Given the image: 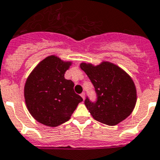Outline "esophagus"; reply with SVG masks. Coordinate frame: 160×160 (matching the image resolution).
Here are the masks:
<instances>
[{"instance_id":"obj_1","label":"esophagus","mask_w":160,"mask_h":160,"mask_svg":"<svg viewBox=\"0 0 160 160\" xmlns=\"http://www.w3.org/2000/svg\"><path fill=\"white\" fill-rule=\"evenodd\" d=\"M80 96H81V97L83 98V100L85 99V93H84V92H82V93L80 94Z\"/></svg>"}]
</instances>
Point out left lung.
<instances>
[{
	"label": "left lung",
	"mask_w": 160,
	"mask_h": 160,
	"mask_svg": "<svg viewBox=\"0 0 160 160\" xmlns=\"http://www.w3.org/2000/svg\"><path fill=\"white\" fill-rule=\"evenodd\" d=\"M80 68L93 84L97 100L84 101L95 120L108 126H116L133 112L137 101V91L132 78L123 69L103 61L94 66L81 63Z\"/></svg>",
	"instance_id": "obj_1"
}]
</instances>
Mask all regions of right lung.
<instances>
[{
  "mask_svg": "<svg viewBox=\"0 0 160 160\" xmlns=\"http://www.w3.org/2000/svg\"><path fill=\"white\" fill-rule=\"evenodd\" d=\"M72 64L55 55L42 60L30 72L24 87L26 105L41 124L55 127L68 122L83 101L74 92V83L64 74Z\"/></svg>",
  "mask_w": 160,
  "mask_h": 160,
  "instance_id": "add662e5",
  "label": "right lung"
}]
</instances>
